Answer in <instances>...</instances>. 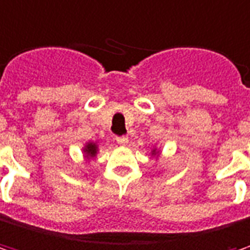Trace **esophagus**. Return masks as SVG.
I'll return each mask as SVG.
<instances>
[{
  "label": "esophagus",
  "mask_w": 250,
  "mask_h": 250,
  "mask_svg": "<svg viewBox=\"0 0 250 250\" xmlns=\"http://www.w3.org/2000/svg\"><path fill=\"white\" fill-rule=\"evenodd\" d=\"M116 141H117V144H120V146H125V144L128 143V138L125 136H120L116 138Z\"/></svg>",
  "instance_id": "esophagus-1"
}]
</instances>
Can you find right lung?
I'll list each match as a JSON object with an SVG mask.
<instances>
[{"instance_id": "obj_1", "label": "right lung", "mask_w": 250, "mask_h": 250, "mask_svg": "<svg viewBox=\"0 0 250 250\" xmlns=\"http://www.w3.org/2000/svg\"><path fill=\"white\" fill-rule=\"evenodd\" d=\"M83 151H85L86 157H95L96 155V151H98V146H96V144H93V143H88V146L83 148Z\"/></svg>"}]
</instances>
